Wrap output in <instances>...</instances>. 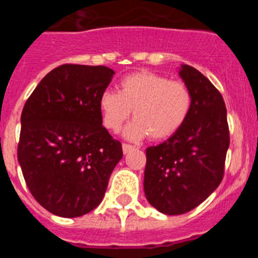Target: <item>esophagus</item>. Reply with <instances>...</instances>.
I'll return each instance as SVG.
<instances>
[{"label": "esophagus", "instance_id": "1", "mask_svg": "<svg viewBox=\"0 0 258 258\" xmlns=\"http://www.w3.org/2000/svg\"><path fill=\"white\" fill-rule=\"evenodd\" d=\"M134 147L132 145H127V143H122V152L124 154H127V152L133 151Z\"/></svg>", "mask_w": 258, "mask_h": 258}]
</instances>
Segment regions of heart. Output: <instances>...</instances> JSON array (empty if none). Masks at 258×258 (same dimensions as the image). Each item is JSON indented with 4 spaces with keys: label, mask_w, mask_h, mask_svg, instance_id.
I'll list each match as a JSON object with an SVG mask.
<instances>
[{
    "label": "heart",
    "mask_w": 258,
    "mask_h": 258,
    "mask_svg": "<svg viewBox=\"0 0 258 258\" xmlns=\"http://www.w3.org/2000/svg\"><path fill=\"white\" fill-rule=\"evenodd\" d=\"M102 122L108 131L117 133L129 120L125 129L127 140L140 141L149 137L163 141L172 137L187 121L192 108L190 89L179 81L150 71H140L122 77L118 93L106 90L99 97Z\"/></svg>",
    "instance_id": "obj_1"
}]
</instances>
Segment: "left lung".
<instances>
[{"instance_id":"8db88e82","label":"left lung","mask_w":258,"mask_h":258,"mask_svg":"<svg viewBox=\"0 0 258 258\" xmlns=\"http://www.w3.org/2000/svg\"><path fill=\"white\" fill-rule=\"evenodd\" d=\"M179 76L192 94L187 121L165 142L146 150V199L164 214L197 208L218 187L230 145L225 102L213 84L187 64Z\"/></svg>"}]
</instances>
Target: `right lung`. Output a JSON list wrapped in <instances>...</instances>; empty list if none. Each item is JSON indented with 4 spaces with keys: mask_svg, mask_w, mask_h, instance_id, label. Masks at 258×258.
<instances>
[{
    "mask_svg": "<svg viewBox=\"0 0 258 258\" xmlns=\"http://www.w3.org/2000/svg\"><path fill=\"white\" fill-rule=\"evenodd\" d=\"M113 75L104 66H59L24 104L18 161L33 198L55 216L97 208L121 160V143L102 126L98 106Z\"/></svg>",
    "mask_w": 258,
    "mask_h": 258,
    "instance_id": "obj_1",
    "label": "right lung"
}]
</instances>
